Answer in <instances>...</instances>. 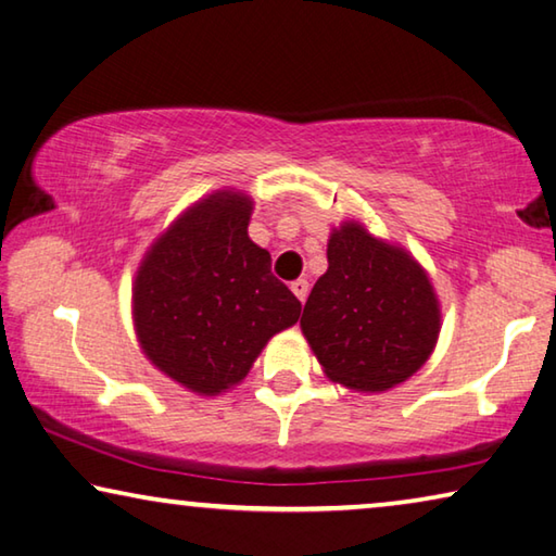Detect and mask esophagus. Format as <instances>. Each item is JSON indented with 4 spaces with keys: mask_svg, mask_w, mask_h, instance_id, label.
<instances>
[{
    "mask_svg": "<svg viewBox=\"0 0 556 556\" xmlns=\"http://www.w3.org/2000/svg\"><path fill=\"white\" fill-rule=\"evenodd\" d=\"M290 290H293V293L298 295L300 303H305L307 290H311V283H307L305 278H298V280H293V283H290Z\"/></svg>",
    "mask_w": 556,
    "mask_h": 556,
    "instance_id": "34e87169",
    "label": "esophagus"
}]
</instances>
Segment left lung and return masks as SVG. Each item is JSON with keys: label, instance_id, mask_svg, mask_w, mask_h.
<instances>
[{"label": "left lung", "instance_id": "8db88e82", "mask_svg": "<svg viewBox=\"0 0 556 556\" xmlns=\"http://www.w3.org/2000/svg\"><path fill=\"white\" fill-rule=\"evenodd\" d=\"M300 327L332 381L387 391L429 359L441 311L426 270L352 222L330 236Z\"/></svg>", "mask_w": 556, "mask_h": 556}]
</instances>
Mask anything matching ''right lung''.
<instances>
[{
  "label": "right lung",
  "mask_w": 556,
  "mask_h": 556,
  "mask_svg": "<svg viewBox=\"0 0 556 556\" xmlns=\"http://www.w3.org/2000/svg\"><path fill=\"white\" fill-rule=\"evenodd\" d=\"M251 199L216 192L162 233L132 288L135 330L154 367L214 396L249 375L273 334L295 325L300 300L249 239Z\"/></svg>",
  "instance_id": "right-lung-1"
}]
</instances>
